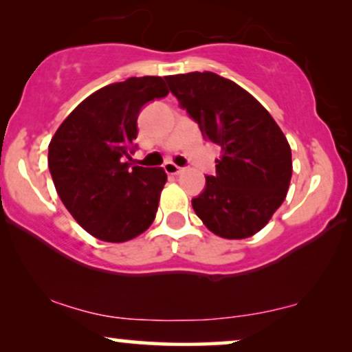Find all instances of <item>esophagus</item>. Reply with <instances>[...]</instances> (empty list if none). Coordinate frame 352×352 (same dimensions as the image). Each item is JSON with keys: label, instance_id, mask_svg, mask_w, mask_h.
I'll return each mask as SVG.
<instances>
[{"label": "esophagus", "instance_id": "1", "mask_svg": "<svg viewBox=\"0 0 352 352\" xmlns=\"http://www.w3.org/2000/svg\"><path fill=\"white\" fill-rule=\"evenodd\" d=\"M163 170L166 171V175H179V173L182 171V168L175 165V163H171V162H166L165 165H163Z\"/></svg>", "mask_w": 352, "mask_h": 352}]
</instances>
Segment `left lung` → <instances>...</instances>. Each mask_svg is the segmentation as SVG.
Returning <instances> with one entry per match:
<instances>
[{"label":"left lung","mask_w":352,"mask_h":352,"mask_svg":"<svg viewBox=\"0 0 352 352\" xmlns=\"http://www.w3.org/2000/svg\"><path fill=\"white\" fill-rule=\"evenodd\" d=\"M165 80L205 141L221 146L216 173L205 176V189L192 199L195 214L219 237H252L287 197L292 179L287 138L271 113L234 81L213 72Z\"/></svg>","instance_id":"left-lung-1"}]
</instances>
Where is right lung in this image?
<instances>
[{
    "instance_id": "add662e5",
    "label": "right lung",
    "mask_w": 352,
    "mask_h": 352,
    "mask_svg": "<svg viewBox=\"0 0 352 352\" xmlns=\"http://www.w3.org/2000/svg\"><path fill=\"white\" fill-rule=\"evenodd\" d=\"M162 76L104 86L64 120L51 139L47 166L62 204L104 242H126L153 223L166 182L163 168H129L144 105L168 96Z\"/></svg>"
}]
</instances>
